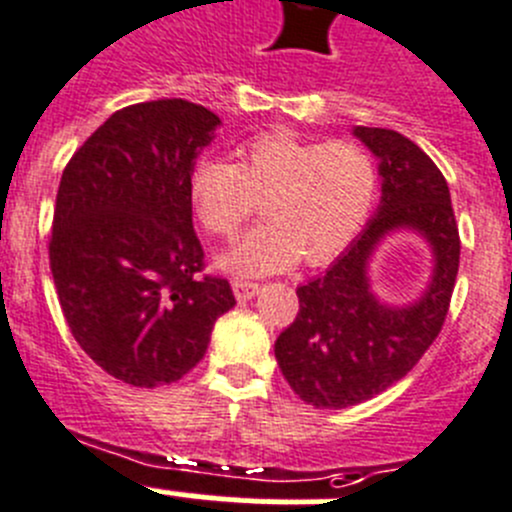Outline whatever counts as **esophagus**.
Masks as SVG:
<instances>
[{
  "label": "esophagus",
  "instance_id": "esophagus-1",
  "mask_svg": "<svg viewBox=\"0 0 512 512\" xmlns=\"http://www.w3.org/2000/svg\"><path fill=\"white\" fill-rule=\"evenodd\" d=\"M233 287V294H236L238 302H246V299H253L256 294H259V284L256 281H243V279H236L231 284Z\"/></svg>",
  "mask_w": 512,
  "mask_h": 512
}]
</instances>
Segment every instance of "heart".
<instances>
[{"instance_id":"heart-1","label":"heart","mask_w":512,"mask_h":512,"mask_svg":"<svg viewBox=\"0 0 512 512\" xmlns=\"http://www.w3.org/2000/svg\"><path fill=\"white\" fill-rule=\"evenodd\" d=\"M375 195L378 167L368 149L294 131L248 139L238 164L205 157L190 172L192 205L213 236H236L261 203L266 223L218 259L220 269L238 276L276 274L299 259L330 261L358 236Z\"/></svg>"}]
</instances>
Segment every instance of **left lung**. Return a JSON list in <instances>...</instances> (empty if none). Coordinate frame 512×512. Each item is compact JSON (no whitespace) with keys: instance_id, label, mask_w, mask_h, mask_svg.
<instances>
[{"instance_id":"obj_1","label":"left lung","mask_w":512,"mask_h":512,"mask_svg":"<svg viewBox=\"0 0 512 512\" xmlns=\"http://www.w3.org/2000/svg\"><path fill=\"white\" fill-rule=\"evenodd\" d=\"M378 159L381 203L325 274L297 287V320L274 355L292 391L314 409H348L409 373L437 340L459 271V231L439 167L393 129L353 126ZM416 232L432 251L425 292L388 305L372 292L369 264L393 232Z\"/></svg>"}]
</instances>
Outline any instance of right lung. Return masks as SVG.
Segmentation results:
<instances>
[{
    "label": "right lung",
    "mask_w": 512,
    "mask_h": 512,
    "mask_svg": "<svg viewBox=\"0 0 512 512\" xmlns=\"http://www.w3.org/2000/svg\"><path fill=\"white\" fill-rule=\"evenodd\" d=\"M220 119L185 98L116 111L63 170L50 269L88 358L137 388L170 386L203 360L231 284L203 271L190 172Z\"/></svg>",
    "instance_id": "add662e5"
}]
</instances>
